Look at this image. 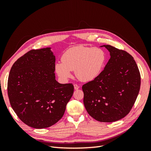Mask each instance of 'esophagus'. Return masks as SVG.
<instances>
[{
    "label": "esophagus",
    "mask_w": 151,
    "mask_h": 151,
    "mask_svg": "<svg viewBox=\"0 0 151 151\" xmlns=\"http://www.w3.org/2000/svg\"><path fill=\"white\" fill-rule=\"evenodd\" d=\"M74 89H76V90H77L78 89H79V88H80V86H78L77 84H74Z\"/></svg>",
    "instance_id": "34e87169"
}]
</instances>
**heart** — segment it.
<instances>
[{
	"label": "heart",
	"mask_w": 151,
	"mask_h": 151,
	"mask_svg": "<svg viewBox=\"0 0 151 151\" xmlns=\"http://www.w3.org/2000/svg\"><path fill=\"white\" fill-rule=\"evenodd\" d=\"M106 61V53L98 47L78 46L68 49L63 55L62 62L56 63L55 72L62 80H67L75 71L77 78L83 82L94 80L99 75Z\"/></svg>",
	"instance_id": "heart-1"
}]
</instances>
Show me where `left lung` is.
Masks as SVG:
<instances>
[{
    "label": "left lung",
    "instance_id": "left-lung-1",
    "mask_svg": "<svg viewBox=\"0 0 151 151\" xmlns=\"http://www.w3.org/2000/svg\"><path fill=\"white\" fill-rule=\"evenodd\" d=\"M110 53L104 70L82 87L84 104L89 115L101 122H113L130 111L140 87V74L131 55L109 45Z\"/></svg>",
    "mask_w": 151,
    "mask_h": 151
}]
</instances>
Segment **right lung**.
<instances>
[{
  "label": "right lung",
  "mask_w": 151,
  "mask_h": 151,
  "mask_svg": "<svg viewBox=\"0 0 151 151\" xmlns=\"http://www.w3.org/2000/svg\"><path fill=\"white\" fill-rule=\"evenodd\" d=\"M55 57L50 48L31 50L14 62L7 82L13 110L35 129L51 127L62 118L74 93L72 84L55 80Z\"/></svg>",
  "instance_id": "1"
}]
</instances>
